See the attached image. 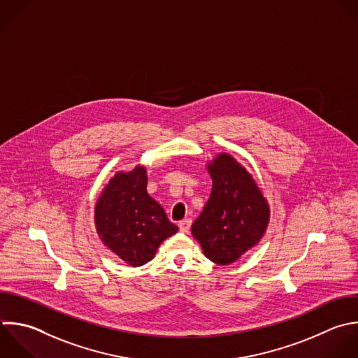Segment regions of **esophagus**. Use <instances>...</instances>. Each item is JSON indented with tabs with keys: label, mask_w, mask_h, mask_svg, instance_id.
<instances>
[{
	"label": "esophagus",
	"mask_w": 358,
	"mask_h": 358,
	"mask_svg": "<svg viewBox=\"0 0 358 358\" xmlns=\"http://www.w3.org/2000/svg\"><path fill=\"white\" fill-rule=\"evenodd\" d=\"M190 225H192V220H189V218L182 220V221L179 222V229H180V232L187 234L189 229H190Z\"/></svg>",
	"instance_id": "esophagus-1"
}]
</instances>
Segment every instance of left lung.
I'll return each instance as SVG.
<instances>
[{"instance_id": "obj_1", "label": "left lung", "mask_w": 358, "mask_h": 358, "mask_svg": "<svg viewBox=\"0 0 358 358\" xmlns=\"http://www.w3.org/2000/svg\"><path fill=\"white\" fill-rule=\"evenodd\" d=\"M213 189L192 234L204 255L217 264H231L266 232L270 208L250 173L228 154L207 165Z\"/></svg>"}]
</instances>
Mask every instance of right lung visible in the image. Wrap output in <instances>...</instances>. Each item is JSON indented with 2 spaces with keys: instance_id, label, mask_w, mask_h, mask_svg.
Masks as SVG:
<instances>
[{
  "instance_id": "1",
  "label": "right lung",
  "mask_w": 358,
  "mask_h": 358,
  "mask_svg": "<svg viewBox=\"0 0 358 358\" xmlns=\"http://www.w3.org/2000/svg\"><path fill=\"white\" fill-rule=\"evenodd\" d=\"M95 225L105 246L133 267L150 262L158 246L178 231L147 193L144 166L110 179L95 206Z\"/></svg>"
}]
</instances>
